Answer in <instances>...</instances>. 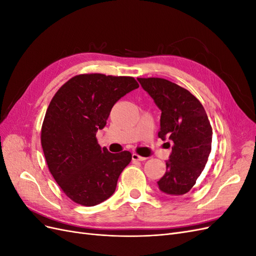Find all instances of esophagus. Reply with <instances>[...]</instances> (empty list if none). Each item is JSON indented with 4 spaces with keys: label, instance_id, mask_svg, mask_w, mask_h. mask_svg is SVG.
I'll list each match as a JSON object with an SVG mask.
<instances>
[{
    "label": "esophagus",
    "instance_id": "34e87169",
    "mask_svg": "<svg viewBox=\"0 0 256 256\" xmlns=\"http://www.w3.org/2000/svg\"><path fill=\"white\" fill-rule=\"evenodd\" d=\"M132 160H134V161H144V160H146V158L140 156V154H132Z\"/></svg>",
    "mask_w": 256,
    "mask_h": 256
}]
</instances>
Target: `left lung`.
Instances as JSON below:
<instances>
[{
	"mask_svg": "<svg viewBox=\"0 0 256 256\" xmlns=\"http://www.w3.org/2000/svg\"><path fill=\"white\" fill-rule=\"evenodd\" d=\"M161 111L158 136L173 143L159 190L172 196L188 193L208 161L212 129L204 106L189 90L161 78H138ZM170 145V142H166Z\"/></svg>",
	"mask_w": 256,
	"mask_h": 256,
	"instance_id": "obj_1",
	"label": "left lung"
}]
</instances>
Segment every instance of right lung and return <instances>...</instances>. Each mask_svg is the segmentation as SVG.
<instances>
[{
  "label": "right lung",
  "instance_id": "1",
  "mask_svg": "<svg viewBox=\"0 0 256 256\" xmlns=\"http://www.w3.org/2000/svg\"><path fill=\"white\" fill-rule=\"evenodd\" d=\"M138 88L132 76L79 74L52 98L42 128V146L52 176L65 194L83 206L109 198L129 162L127 150L100 147L96 134L113 106Z\"/></svg>",
  "mask_w": 256,
  "mask_h": 256
}]
</instances>
